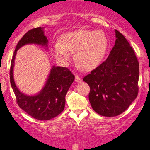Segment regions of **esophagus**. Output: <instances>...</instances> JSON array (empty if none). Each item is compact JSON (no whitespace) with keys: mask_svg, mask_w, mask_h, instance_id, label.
I'll return each mask as SVG.
<instances>
[{"mask_svg":"<svg viewBox=\"0 0 150 150\" xmlns=\"http://www.w3.org/2000/svg\"><path fill=\"white\" fill-rule=\"evenodd\" d=\"M75 82H82V79L80 78V77L79 76V75H77V74H75Z\"/></svg>","mask_w":150,"mask_h":150,"instance_id":"34e87169","label":"esophagus"}]
</instances>
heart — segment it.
I'll return each instance as SVG.
<instances>
[{"mask_svg":"<svg viewBox=\"0 0 150 150\" xmlns=\"http://www.w3.org/2000/svg\"><path fill=\"white\" fill-rule=\"evenodd\" d=\"M108 48L106 35L101 31L76 30L63 34L61 43L53 47V53L58 60L66 63L71 53H76L77 64L84 70L94 69L104 59Z\"/></svg>","mask_w":150,"mask_h":150,"instance_id":"1","label":"heart"}]
</instances>
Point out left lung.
Segmentation results:
<instances>
[{"mask_svg":"<svg viewBox=\"0 0 150 150\" xmlns=\"http://www.w3.org/2000/svg\"><path fill=\"white\" fill-rule=\"evenodd\" d=\"M109 56L83 78L90 87L89 100L95 112L106 117L124 112L138 93L139 63L127 39L115 30Z\"/></svg>","mask_w":150,"mask_h":150,"instance_id":"1","label":"left lung"}]
</instances>
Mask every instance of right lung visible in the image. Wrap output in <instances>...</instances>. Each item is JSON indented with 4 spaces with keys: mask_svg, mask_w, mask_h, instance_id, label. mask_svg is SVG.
Masks as SVG:
<instances>
[{
    "mask_svg": "<svg viewBox=\"0 0 150 150\" xmlns=\"http://www.w3.org/2000/svg\"><path fill=\"white\" fill-rule=\"evenodd\" d=\"M48 42L49 41L44 35V28L42 27H37L28 31L17 44L10 70V84L18 106L30 116L41 120L55 118L63 111L65 95L75 80V76L65 67L53 65L42 90L34 95H27L20 92L15 85L13 68L17 51L22 46L34 44L47 48Z\"/></svg>",
    "mask_w": 150,
    "mask_h": 150,
    "instance_id": "right-lung-1",
    "label": "right lung"
}]
</instances>
